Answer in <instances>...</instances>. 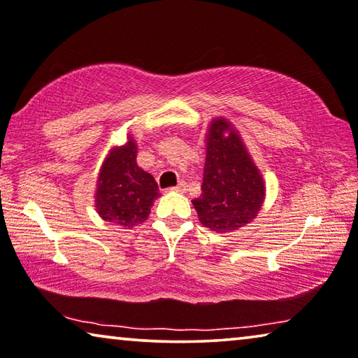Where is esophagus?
Here are the masks:
<instances>
[{"label":"esophagus","instance_id":"34e87169","mask_svg":"<svg viewBox=\"0 0 358 358\" xmlns=\"http://www.w3.org/2000/svg\"><path fill=\"white\" fill-rule=\"evenodd\" d=\"M170 191H177V193H186V183H180L175 188H170Z\"/></svg>","mask_w":358,"mask_h":358}]
</instances>
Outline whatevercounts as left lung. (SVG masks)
I'll return each mask as SVG.
<instances>
[{
    "label": "left lung",
    "mask_w": 358,
    "mask_h": 358,
    "mask_svg": "<svg viewBox=\"0 0 358 358\" xmlns=\"http://www.w3.org/2000/svg\"><path fill=\"white\" fill-rule=\"evenodd\" d=\"M266 183L240 131L227 118L210 120L201 194L191 201L199 222L217 234L235 231L259 214Z\"/></svg>",
    "instance_id": "8db88e82"
}]
</instances>
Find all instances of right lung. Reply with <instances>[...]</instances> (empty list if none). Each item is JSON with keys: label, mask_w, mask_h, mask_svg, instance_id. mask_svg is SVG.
I'll return each instance as SVG.
<instances>
[{"label": "right lung", "mask_w": 358, "mask_h": 358, "mask_svg": "<svg viewBox=\"0 0 358 358\" xmlns=\"http://www.w3.org/2000/svg\"><path fill=\"white\" fill-rule=\"evenodd\" d=\"M138 144L133 134H128L123 145H113L100 167L94 204L105 222L122 229L148 220L154 201L160 198L154 177L136 162Z\"/></svg>", "instance_id": "add662e5"}]
</instances>
